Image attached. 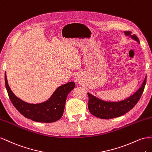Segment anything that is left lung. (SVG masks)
<instances>
[{
  "label": "left lung",
  "instance_id": "1",
  "mask_svg": "<svg viewBox=\"0 0 152 152\" xmlns=\"http://www.w3.org/2000/svg\"><path fill=\"white\" fill-rule=\"evenodd\" d=\"M125 35L131 37L138 43L140 40L135 34L131 31H124ZM146 81V76L141 87L131 96L118 102H110L101 100L88 92V110L91 114L101 119H111L119 117L126 113L134 107L140 100L143 92Z\"/></svg>",
  "mask_w": 152,
  "mask_h": 152
}]
</instances>
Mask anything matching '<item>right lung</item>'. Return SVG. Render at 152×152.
Segmentation results:
<instances>
[{"instance_id": "obj_1", "label": "right lung", "mask_w": 152, "mask_h": 152, "mask_svg": "<svg viewBox=\"0 0 152 152\" xmlns=\"http://www.w3.org/2000/svg\"><path fill=\"white\" fill-rule=\"evenodd\" d=\"M5 84L9 97L16 109L27 118L42 123H51L60 119L64 113L67 95L75 87V82H69L58 86L46 101L30 104L21 100L12 92L6 72Z\"/></svg>"}]
</instances>
